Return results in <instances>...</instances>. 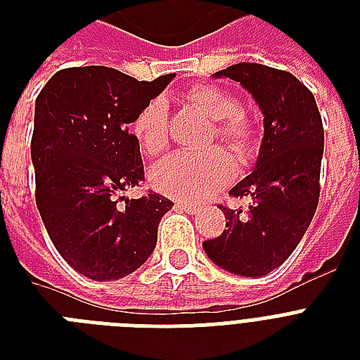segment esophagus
Masks as SVG:
<instances>
[{"mask_svg": "<svg viewBox=\"0 0 360 360\" xmlns=\"http://www.w3.org/2000/svg\"><path fill=\"white\" fill-rule=\"evenodd\" d=\"M175 205H177L179 209H183V211H186V213H191V214H196L198 209H200L196 203H191V202H177Z\"/></svg>", "mask_w": 360, "mask_h": 360, "instance_id": "34e87169", "label": "esophagus"}]
</instances>
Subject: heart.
Masks as SVG:
<instances>
[{"mask_svg": "<svg viewBox=\"0 0 360 360\" xmlns=\"http://www.w3.org/2000/svg\"><path fill=\"white\" fill-rule=\"evenodd\" d=\"M185 98L213 120L209 143L219 140L237 158L248 157L257 140L256 123L243 112L233 93L213 84H196ZM132 132L147 157L162 155L169 146V114L164 97H155L136 114ZM236 166L224 151L207 149L203 153H177L151 169L153 186L177 200H202L220 191L233 179Z\"/></svg>", "mask_w": 360, "mask_h": 360, "instance_id": "obj_1", "label": "heart"}]
</instances>
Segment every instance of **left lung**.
Wrapping results in <instances>:
<instances>
[{
	"label": "left lung",
	"mask_w": 360,
	"mask_h": 360,
	"mask_svg": "<svg viewBox=\"0 0 360 360\" xmlns=\"http://www.w3.org/2000/svg\"><path fill=\"white\" fill-rule=\"evenodd\" d=\"M214 76L252 93L265 115V132L254 172L230 191L250 205H220L226 230L203 240V250L228 273L263 276L291 256L318 209L323 123L312 91L291 72L237 63Z\"/></svg>",
	"instance_id": "1"
}]
</instances>
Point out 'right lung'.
<instances>
[{"label":"right lung","instance_id":"add662e5","mask_svg":"<svg viewBox=\"0 0 360 360\" xmlns=\"http://www.w3.org/2000/svg\"><path fill=\"white\" fill-rule=\"evenodd\" d=\"M174 76L138 82L110 67H70L37 97V209L56 250L87 278H121L155 250L158 222L174 202L153 191L138 200L123 196L146 179L129 124Z\"/></svg>","mask_w":360,"mask_h":360}]
</instances>
